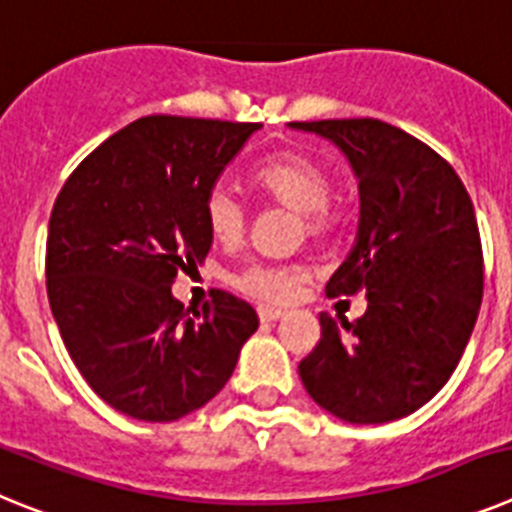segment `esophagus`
I'll use <instances>...</instances> for the list:
<instances>
[{"mask_svg": "<svg viewBox=\"0 0 512 512\" xmlns=\"http://www.w3.org/2000/svg\"><path fill=\"white\" fill-rule=\"evenodd\" d=\"M279 318H284V310H277V307H269V305L259 307L261 323H274V320H279Z\"/></svg>", "mask_w": 512, "mask_h": 512, "instance_id": "obj_1", "label": "esophagus"}]
</instances>
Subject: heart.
Listing matches in <instances>:
<instances>
[{
    "instance_id": "obj_1",
    "label": "heart",
    "mask_w": 512,
    "mask_h": 512,
    "mask_svg": "<svg viewBox=\"0 0 512 512\" xmlns=\"http://www.w3.org/2000/svg\"><path fill=\"white\" fill-rule=\"evenodd\" d=\"M253 187L266 200L289 207L302 215V225L310 235H328L336 225V215L328 200L333 192L330 174L312 156L300 151H282L264 158L253 169ZM207 228L212 238L225 246L238 243L246 230V207L230 189H212L205 202ZM305 271L300 266L251 264L235 274V287L266 302H289L297 295Z\"/></svg>"
}]
</instances>
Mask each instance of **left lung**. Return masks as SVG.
Masks as SVG:
<instances>
[{
	"label": "left lung",
	"instance_id": "obj_1",
	"mask_svg": "<svg viewBox=\"0 0 512 512\" xmlns=\"http://www.w3.org/2000/svg\"><path fill=\"white\" fill-rule=\"evenodd\" d=\"M330 140L359 182V230L325 295L366 292L356 323L320 315L300 361L330 415L377 425L415 413L449 382L482 305V241L467 189L433 148L374 117L289 122Z\"/></svg>",
	"mask_w": 512,
	"mask_h": 512
}]
</instances>
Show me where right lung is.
I'll list each match as a JSON object with an SVG mask.
<instances>
[{
    "label": "right lung",
    "mask_w": 512,
    "mask_h": 512,
    "mask_svg": "<svg viewBox=\"0 0 512 512\" xmlns=\"http://www.w3.org/2000/svg\"><path fill=\"white\" fill-rule=\"evenodd\" d=\"M261 125L151 115L66 179L48 223V302L71 361L110 408L171 423L223 390L259 328L248 302L212 292L184 310L171 284L212 246L205 202Z\"/></svg>",
    "instance_id": "right-lung-1"
}]
</instances>
